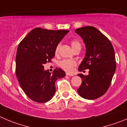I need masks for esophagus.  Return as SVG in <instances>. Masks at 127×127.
I'll return each mask as SVG.
<instances>
[{
    "mask_svg": "<svg viewBox=\"0 0 127 127\" xmlns=\"http://www.w3.org/2000/svg\"><path fill=\"white\" fill-rule=\"evenodd\" d=\"M66 75H68V76H71V77H72V76H74V75L72 74V73H66Z\"/></svg>",
    "mask_w": 127,
    "mask_h": 127,
    "instance_id": "obj_1",
    "label": "esophagus"
}]
</instances>
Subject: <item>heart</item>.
<instances>
[{
  "instance_id": "b5f03b06",
  "label": "heart",
  "mask_w": 127,
  "mask_h": 127,
  "mask_svg": "<svg viewBox=\"0 0 127 127\" xmlns=\"http://www.w3.org/2000/svg\"><path fill=\"white\" fill-rule=\"evenodd\" d=\"M60 44H59L57 46L56 49H55V54L58 53L59 49H60ZM71 46H72L73 50H75L77 49H81V43H80L79 41L77 40H73L71 42ZM59 65L64 70L67 71V72H71V71L73 70V67L77 65V62L73 60L64 59V60H62L59 62Z\"/></svg>"
}]
</instances>
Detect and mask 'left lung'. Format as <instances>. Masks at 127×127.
Wrapping results in <instances>:
<instances>
[{"mask_svg":"<svg viewBox=\"0 0 127 127\" xmlns=\"http://www.w3.org/2000/svg\"><path fill=\"white\" fill-rule=\"evenodd\" d=\"M85 44L86 54L78 70L89 69V75L80 73L82 82L77 92L84 98L94 100L104 95L110 85L116 70L115 51L110 40L95 27L77 29Z\"/></svg>","mask_w":127,"mask_h":127,"instance_id":"left-lung-1","label":"left lung"}]
</instances>
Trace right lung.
<instances>
[{
	"mask_svg": "<svg viewBox=\"0 0 127 127\" xmlns=\"http://www.w3.org/2000/svg\"><path fill=\"white\" fill-rule=\"evenodd\" d=\"M68 32L35 28L19 44L15 73L22 89L32 100L45 103L51 100L56 80L65 76L60 68L54 70L53 73L45 70L43 65L51 62L57 46Z\"/></svg>",
	"mask_w": 127,
	"mask_h": 127,
	"instance_id": "obj_1",
	"label": "right lung"
}]
</instances>
